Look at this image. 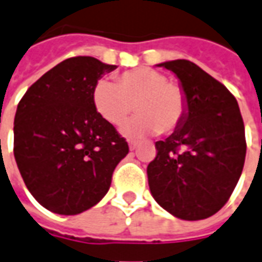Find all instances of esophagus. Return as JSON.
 Segmentation results:
<instances>
[{
    "label": "esophagus",
    "mask_w": 262,
    "mask_h": 262,
    "mask_svg": "<svg viewBox=\"0 0 262 262\" xmlns=\"http://www.w3.org/2000/svg\"><path fill=\"white\" fill-rule=\"evenodd\" d=\"M128 146L131 150H135L137 146H138V142H137V141H128Z\"/></svg>",
    "instance_id": "esophagus-1"
}]
</instances>
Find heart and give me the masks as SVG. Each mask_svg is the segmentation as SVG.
I'll use <instances>...</instances> for the list:
<instances>
[{
  "label": "heart",
  "instance_id": "heart-1",
  "mask_svg": "<svg viewBox=\"0 0 262 262\" xmlns=\"http://www.w3.org/2000/svg\"><path fill=\"white\" fill-rule=\"evenodd\" d=\"M92 101L96 112L110 124L119 125L134 110V119L124 124L123 131L129 137L145 134H167L184 120L186 95L176 82L167 81L164 73L153 69H135L123 73L116 84L99 80L94 86Z\"/></svg>",
  "mask_w": 262,
  "mask_h": 262
}]
</instances>
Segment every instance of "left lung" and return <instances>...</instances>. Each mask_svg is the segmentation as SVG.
Instances as JSON below:
<instances>
[{"label": "left lung", "instance_id": "1", "mask_svg": "<svg viewBox=\"0 0 262 262\" xmlns=\"http://www.w3.org/2000/svg\"><path fill=\"white\" fill-rule=\"evenodd\" d=\"M157 66L176 74L186 113L174 133L157 141L147 166L150 193L174 217L198 221L214 215L231 198L245 166V124L236 98L193 62Z\"/></svg>", "mask_w": 262, "mask_h": 262}]
</instances>
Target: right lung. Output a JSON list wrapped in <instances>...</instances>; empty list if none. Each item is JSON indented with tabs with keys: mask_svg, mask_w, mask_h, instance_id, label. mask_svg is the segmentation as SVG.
<instances>
[{
	"mask_svg": "<svg viewBox=\"0 0 262 262\" xmlns=\"http://www.w3.org/2000/svg\"><path fill=\"white\" fill-rule=\"evenodd\" d=\"M115 64L69 58L26 91L13 123V155L27 189L49 211L76 215L107 193L128 143L96 112L92 92Z\"/></svg>",
	"mask_w": 262,
	"mask_h": 262,
	"instance_id": "right-lung-1",
	"label": "right lung"
}]
</instances>
